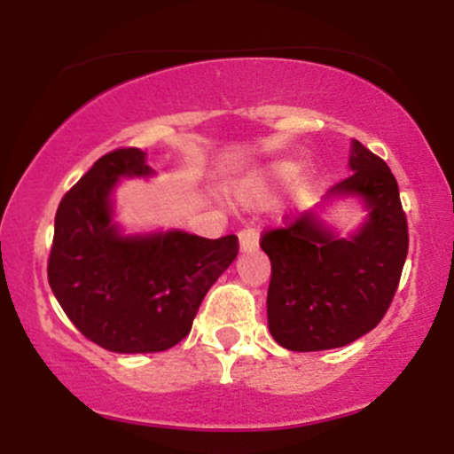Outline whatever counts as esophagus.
<instances>
[{
  "instance_id": "1",
  "label": "esophagus",
  "mask_w": 454,
  "mask_h": 454,
  "mask_svg": "<svg viewBox=\"0 0 454 454\" xmlns=\"http://www.w3.org/2000/svg\"><path fill=\"white\" fill-rule=\"evenodd\" d=\"M258 239H260V232H258V228H254V226L243 228V231L239 232V245H241L243 252H249V249L256 247Z\"/></svg>"
}]
</instances>
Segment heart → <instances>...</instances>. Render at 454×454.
Returning a JSON list of instances; mask_svg holds the SVG:
<instances>
[{
	"label": "heart",
	"instance_id": "b5f03b06",
	"mask_svg": "<svg viewBox=\"0 0 454 454\" xmlns=\"http://www.w3.org/2000/svg\"><path fill=\"white\" fill-rule=\"evenodd\" d=\"M290 173H293V166L290 164H278L273 170H270V175L273 176H286ZM267 184H269V176L258 175V176H254V179L243 181V184L239 185V194H241L243 198H260L262 196V192L267 190Z\"/></svg>",
	"mask_w": 454,
	"mask_h": 454
}]
</instances>
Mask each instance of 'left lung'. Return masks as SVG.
<instances>
[{
  "label": "left lung",
  "mask_w": 454,
  "mask_h": 454,
  "mask_svg": "<svg viewBox=\"0 0 454 454\" xmlns=\"http://www.w3.org/2000/svg\"><path fill=\"white\" fill-rule=\"evenodd\" d=\"M348 179L328 194L363 196L372 209L361 232L337 239L314 213L269 228V331L293 352L341 348L376 328L393 303L408 256V220L387 161L354 140Z\"/></svg>",
  "instance_id": "1"
}]
</instances>
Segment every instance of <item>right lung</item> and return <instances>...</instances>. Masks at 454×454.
<instances>
[{
  "label": "right lung",
  "mask_w": 454,
  "mask_h": 454,
  "mask_svg": "<svg viewBox=\"0 0 454 454\" xmlns=\"http://www.w3.org/2000/svg\"><path fill=\"white\" fill-rule=\"evenodd\" d=\"M151 175L137 147L108 151L55 213L49 284L87 340L111 352H161L192 331L198 307L239 254L237 234L121 237L111 223L114 181Z\"/></svg>",
  "instance_id": "obj_1"
}]
</instances>
